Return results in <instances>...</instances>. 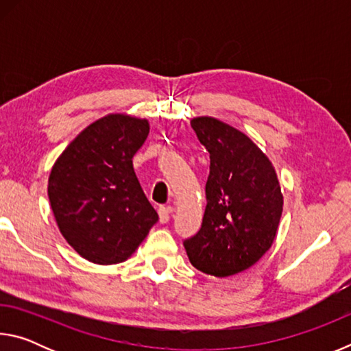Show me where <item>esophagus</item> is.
Returning a JSON list of instances; mask_svg holds the SVG:
<instances>
[{
	"mask_svg": "<svg viewBox=\"0 0 351 351\" xmlns=\"http://www.w3.org/2000/svg\"><path fill=\"white\" fill-rule=\"evenodd\" d=\"M158 213H159V223H162V224L169 223V219H170V209H169V207H159Z\"/></svg>",
	"mask_w": 351,
	"mask_h": 351,
	"instance_id": "34e87169",
	"label": "esophagus"
}]
</instances>
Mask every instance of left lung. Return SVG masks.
Listing matches in <instances>:
<instances>
[{
	"label": "left lung",
	"mask_w": 351,
	"mask_h": 351,
	"mask_svg": "<svg viewBox=\"0 0 351 351\" xmlns=\"http://www.w3.org/2000/svg\"><path fill=\"white\" fill-rule=\"evenodd\" d=\"M190 125L210 154V173L203 224L184 247L190 263L204 274H239L276 240L283 210L276 169L249 136L229 123L199 116Z\"/></svg>",
	"instance_id": "1"
}]
</instances>
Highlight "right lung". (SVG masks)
I'll return each instance as SVG.
<instances>
[{
	"label": "right lung",
	"instance_id": "obj_1",
	"mask_svg": "<svg viewBox=\"0 0 351 351\" xmlns=\"http://www.w3.org/2000/svg\"><path fill=\"white\" fill-rule=\"evenodd\" d=\"M150 123L111 112L88 125L52 165L47 197L63 239L91 263L132 257L158 221L133 169Z\"/></svg>",
	"mask_w": 351,
	"mask_h": 351
}]
</instances>
